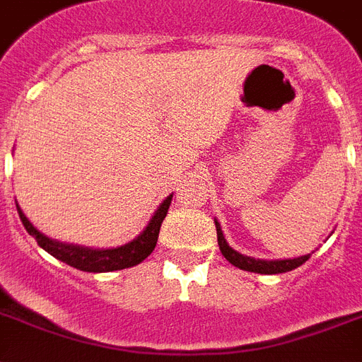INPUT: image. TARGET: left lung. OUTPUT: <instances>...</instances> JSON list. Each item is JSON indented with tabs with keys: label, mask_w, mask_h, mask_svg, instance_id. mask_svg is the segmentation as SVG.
<instances>
[{
	"label": "left lung",
	"mask_w": 362,
	"mask_h": 362,
	"mask_svg": "<svg viewBox=\"0 0 362 362\" xmlns=\"http://www.w3.org/2000/svg\"><path fill=\"white\" fill-rule=\"evenodd\" d=\"M216 223V235H218V246H220V252L222 255L228 259L231 264H235L240 270H247V272H255V274H283V272H291L294 268L301 267L303 262L307 261L310 257L303 255L298 257V259H286V261H261V259H252V257H244L240 255L238 252H235L233 247H229V244L223 238V233L220 229V223L214 220Z\"/></svg>",
	"instance_id": "1"
}]
</instances>
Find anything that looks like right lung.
<instances>
[{"label":"right lung","mask_w":362,"mask_h":362,"mask_svg":"<svg viewBox=\"0 0 362 362\" xmlns=\"http://www.w3.org/2000/svg\"><path fill=\"white\" fill-rule=\"evenodd\" d=\"M170 203H172V196L164 199L163 205L157 209V213L153 214L151 222L148 223V228L144 233H140V237L134 238L133 242L125 244L120 247H112V250H90V247L74 246V244H62V242L52 240V238L44 237L29 220L25 214L22 213V209L18 207V214L22 220L23 228L27 233L35 237L38 242V246L44 247L49 255H53L59 261L66 262L70 267L77 268L83 272H115L124 270V268L136 267L144 261L146 257L155 250L157 238H159L160 223H163L164 216L168 213Z\"/></svg>","instance_id":"add662e5"}]
</instances>
